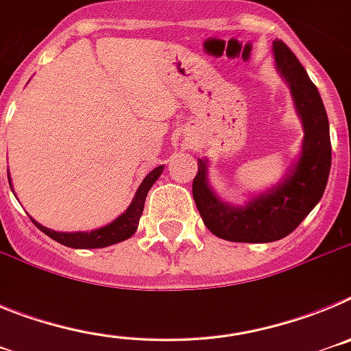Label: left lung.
I'll use <instances>...</instances> for the list:
<instances>
[{
  "label": "left lung",
  "mask_w": 351,
  "mask_h": 351,
  "mask_svg": "<svg viewBox=\"0 0 351 351\" xmlns=\"http://www.w3.org/2000/svg\"><path fill=\"white\" fill-rule=\"evenodd\" d=\"M276 66L290 86L304 126L300 158L272 190L243 207L221 202L207 182V160H198L193 198L204 225L232 243H272L295 230L324 197L330 172V133L324 101L295 54L281 40L272 43Z\"/></svg>",
  "instance_id": "8db88e82"
}]
</instances>
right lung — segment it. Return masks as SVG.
Segmentation results:
<instances>
[{"label":"right lung","instance_id":"right-lung-1","mask_svg":"<svg viewBox=\"0 0 351 351\" xmlns=\"http://www.w3.org/2000/svg\"><path fill=\"white\" fill-rule=\"evenodd\" d=\"M161 172H163V165L156 167L154 170L145 176L144 181L138 186L137 193L133 197L132 204L128 206V209L121 214L119 218L114 219L112 223H108L107 226H101L98 230L91 232H54L47 226L40 225L33 219L36 228L43 232L45 235H49L51 239L58 241L60 244L68 247H77V250H93V247H107L112 246V244L121 243V241H126V239L132 237L135 234L138 226V219L142 216V210H144L145 197H147L151 186L156 182V179L160 178ZM10 181V179H8Z\"/></svg>","mask_w":351,"mask_h":351}]
</instances>
